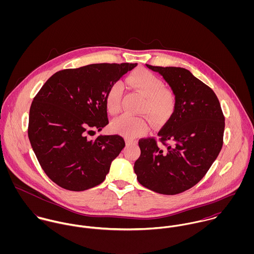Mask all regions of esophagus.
Masks as SVG:
<instances>
[{
    "label": "esophagus",
    "instance_id": "1",
    "mask_svg": "<svg viewBox=\"0 0 254 254\" xmlns=\"http://www.w3.org/2000/svg\"><path fill=\"white\" fill-rule=\"evenodd\" d=\"M135 144H136V142H134V141H130V140H126V145H135Z\"/></svg>",
    "mask_w": 254,
    "mask_h": 254
}]
</instances>
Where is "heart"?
<instances>
[{"mask_svg": "<svg viewBox=\"0 0 254 254\" xmlns=\"http://www.w3.org/2000/svg\"><path fill=\"white\" fill-rule=\"evenodd\" d=\"M127 83L145 97L143 110L155 124L167 121L175 110V98L173 94L163 89L164 84L157 76L147 70H140L131 74ZM123 91L121 82L110 86L106 96V106L110 113L114 114L120 109ZM112 132L127 139H135L144 134L148 128L145 118L122 114L115 118L110 125Z\"/></svg>", "mask_w": 254, "mask_h": 254, "instance_id": "b5f03b06", "label": "heart"}]
</instances>
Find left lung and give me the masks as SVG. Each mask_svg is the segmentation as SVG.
Listing matches in <instances>:
<instances>
[{
  "mask_svg": "<svg viewBox=\"0 0 254 254\" xmlns=\"http://www.w3.org/2000/svg\"><path fill=\"white\" fill-rule=\"evenodd\" d=\"M145 65L169 85L175 110L157 133L165 146L153 139L139 141L134 171L139 183L155 192L180 193L200 181L217 158L225 118L214 92L188 69Z\"/></svg>",
  "mask_w": 254,
  "mask_h": 254,
  "instance_id": "left-lung-1",
  "label": "left lung"
}]
</instances>
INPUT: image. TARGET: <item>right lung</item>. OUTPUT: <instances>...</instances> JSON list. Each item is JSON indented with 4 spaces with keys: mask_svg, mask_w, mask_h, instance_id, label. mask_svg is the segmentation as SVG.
<instances>
[{
    "mask_svg": "<svg viewBox=\"0 0 254 254\" xmlns=\"http://www.w3.org/2000/svg\"><path fill=\"white\" fill-rule=\"evenodd\" d=\"M137 64H95L55 73L29 111L28 137L47 176L60 187L81 191L105 181L111 162L125 146L118 135L88 139L109 124L110 86Z\"/></svg>",
    "mask_w": 254,
    "mask_h": 254,
    "instance_id": "add662e5",
    "label": "right lung"
}]
</instances>
